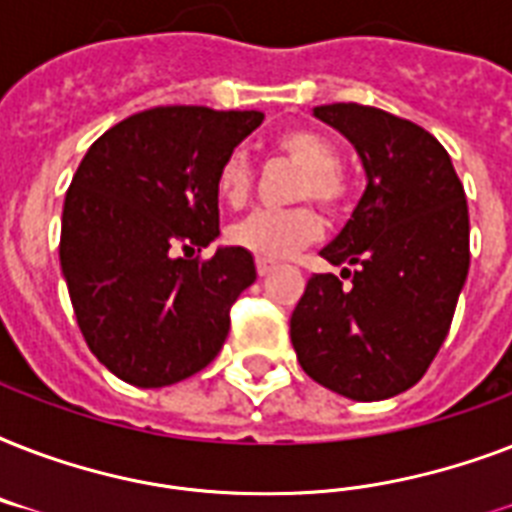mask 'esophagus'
Returning <instances> with one entry per match:
<instances>
[{"instance_id": "1", "label": "esophagus", "mask_w": 512, "mask_h": 512, "mask_svg": "<svg viewBox=\"0 0 512 512\" xmlns=\"http://www.w3.org/2000/svg\"><path fill=\"white\" fill-rule=\"evenodd\" d=\"M255 268H257V273H260V276H265V273H271L273 268H276V263H273V260H265V257H257Z\"/></svg>"}]
</instances>
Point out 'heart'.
I'll use <instances>...</instances> for the list:
<instances>
[{
  "label": "heart",
  "mask_w": 512,
  "mask_h": 512,
  "mask_svg": "<svg viewBox=\"0 0 512 512\" xmlns=\"http://www.w3.org/2000/svg\"><path fill=\"white\" fill-rule=\"evenodd\" d=\"M276 151L303 172L295 183V199L316 201L329 215H340L348 207L350 183L340 170V151L332 140L308 127H297L276 140ZM252 185L255 172L247 156L241 151L225 156L215 177L217 199L228 207H241L249 199ZM319 236L321 217L308 204L289 209H255L225 231L228 244L265 260H284Z\"/></svg>",
  "instance_id": "b5f03b06"
}]
</instances>
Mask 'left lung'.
<instances>
[{"mask_svg":"<svg viewBox=\"0 0 512 512\" xmlns=\"http://www.w3.org/2000/svg\"><path fill=\"white\" fill-rule=\"evenodd\" d=\"M313 114L356 146L366 191L289 319L305 374L353 401L404 393L428 372L468 279V201L446 148L420 124L358 103ZM348 264H356L350 272Z\"/></svg>","mask_w":512,"mask_h":512,"instance_id":"obj_1","label":"left lung"}]
</instances>
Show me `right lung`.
<instances>
[{
    "instance_id": "add662e5",
    "label": "right lung",
    "mask_w": 512,
    "mask_h": 512,
    "mask_svg": "<svg viewBox=\"0 0 512 512\" xmlns=\"http://www.w3.org/2000/svg\"><path fill=\"white\" fill-rule=\"evenodd\" d=\"M260 122V111L146 108L103 132L74 172L60 268L84 340L119 380L175 385L223 348L255 260L239 247L188 255L220 233L217 170Z\"/></svg>"
}]
</instances>
